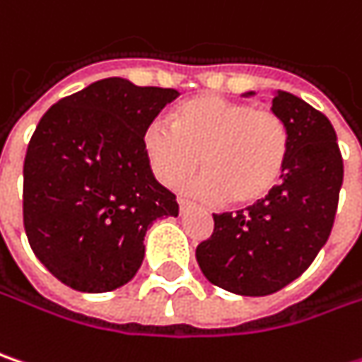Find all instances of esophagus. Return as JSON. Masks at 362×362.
<instances>
[{"mask_svg":"<svg viewBox=\"0 0 362 362\" xmlns=\"http://www.w3.org/2000/svg\"><path fill=\"white\" fill-rule=\"evenodd\" d=\"M178 204H180V213H188V211L197 209V204H194V202L186 201V199H178Z\"/></svg>","mask_w":362,"mask_h":362,"instance_id":"esophagus-1","label":"esophagus"}]
</instances>
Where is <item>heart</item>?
Instances as JSON below:
<instances>
[{
	"label": "heart",
	"mask_w": 362,
	"mask_h": 362,
	"mask_svg": "<svg viewBox=\"0 0 362 362\" xmlns=\"http://www.w3.org/2000/svg\"><path fill=\"white\" fill-rule=\"evenodd\" d=\"M172 129L151 122L141 145L153 176L163 186L188 180L202 163L190 192L206 201L250 206L264 201L283 180L291 131L274 110L217 94H201L176 106Z\"/></svg>",
	"instance_id": "b5f03b06"
}]
</instances>
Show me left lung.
<instances>
[{
	"instance_id": "left-lung-1",
	"label": "left lung",
	"mask_w": 362,
	"mask_h": 362,
	"mask_svg": "<svg viewBox=\"0 0 362 362\" xmlns=\"http://www.w3.org/2000/svg\"><path fill=\"white\" fill-rule=\"evenodd\" d=\"M272 110L291 131L283 180L264 201L235 213H213V233L197 247V262L215 287L262 297L301 276L328 242L344 163L326 115L288 92Z\"/></svg>"
}]
</instances>
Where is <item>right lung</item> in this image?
<instances>
[{"instance_id": "1", "label": "right lung", "mask_w": 362, "mask_h": 362, "mask_svg": "<svg viewBox=\"0 0 362 362\" xmlns=\"http://www.w3.org/2000/svg\"><path fill=\"white\" fill-rule=\"evenodd\" d=\"M178 96L108 77L40 118L24 160V229L63 285L83 293L127 285L143 262L147 227L178 217L176 194L156 180L141 145L145 127Z\"/></svg>"}]
</instances>
